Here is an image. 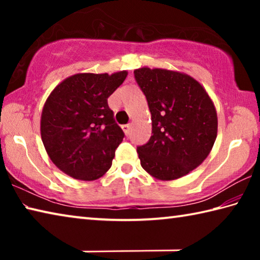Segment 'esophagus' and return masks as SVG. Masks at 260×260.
<instances>
[{"label":"esophagus","mask_w":260,"mask_h":260,"mask_svg":"<svg viewBox=\"0 0 260 260\" xmlns=\"http://www.w3.org/2000/svg\"><path fill=\"white\" fill-rule=\"evenodd\" d=\"M131 129H132V125L131 124H127V125H122V131L125 132V134L128 135L131 133Z\"/></svg>","instance_id":"obj_1"}]
</instances>
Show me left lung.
<instances>
[{
  "instance_id": "8db88e82",
  "label": "left lung",
  "mask_w": 260,
  "mask_h": 260,
  "mask_svg": "<svg viewBox=\"0 0 260 260\" xmlns=\"http://www.w3.org/2000/svg\"><path fill=\"white\" fill-rule=\"evenodd\" d=\"M134 77L152 124L150 140L138 147L141 166L162 181L181 178L204 161L217 139L212 100L199 81L181 72L141 68Z\"/></svg>"
}]
</instances>
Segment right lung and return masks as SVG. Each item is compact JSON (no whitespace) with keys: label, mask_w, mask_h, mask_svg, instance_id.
<instances>
[{"label":"right lung","mask_w":260,"mask_h":260,"mask_svg":"<svg viewBox=\"0 0 260 260\" xmlns=\"http://www.w3.org/2000/svg\"><path fill=\"white\" fill-rule=\"evenodd\" d=\"M127 71L78 73L56 86L41 114V139L51 161L65 174L93 181L108 172L124 139L108 99Z\"/></svg>","instance_id":"1"}]
</instances>
